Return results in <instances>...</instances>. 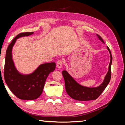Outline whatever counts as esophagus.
Returning <instances> with one entry per match:
<instances>
[{
    "label": "esophagus",
    "mask_w": 125,
    "mask_h": 125,
    "mask_svg": "<svg viewBox=\"0 0 125 125\" xmlns=\"http://www.w3.org/2000/svg\"><path fill=\"white\" fill-rule=\"evenodd\" d=\"M62 65V60H58L57 62V66L58 68H61Z\"/></svg>",
    "instance_id": "obj_1"
}]
</instances>
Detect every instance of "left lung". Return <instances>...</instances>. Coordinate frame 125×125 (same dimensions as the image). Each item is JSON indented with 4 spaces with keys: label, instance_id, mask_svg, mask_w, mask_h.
<instances>
[{
    "label": "left lung",
    "instance_id": "8db88e82",
    "mask_svg": "<svg viewBox=\"0 0 125 125\" xmlns=\"http://www.w3.org/2000/svg\"><path fill=\"white\" fill-rule=\"evenodd\" d=\"M96 35L102 42L104 43V42L102 37L99 35L96 34ZM107 49L110 53L111 62L109 65L108 73L106 75L103 82L99 86L91 88L82 86L78 84L67 73V71L65 70L62 71V74L65 80L66 91L67 94L72 99L81 101L94 100L97 99L101 93L103 92L106 87L109 83L111 78V65L113 58L110 50L108 46Z\"/></svg>",
    "mask_w": 125,
    "mask_h": 125
}]
</instances>
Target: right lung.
<instances>
[{"instance_id":"1","label":"right lung","mask_w":125,"mask_h":125,"mask_svg":"<svg viewBox=\"0 0 125 125\" xmlns=\"http://www.w3.org/2000/svg\"><path fill=\"white\" fill-rule=\"evenodd\" d=\"M32 34L33 32L19 34L13 39L6 51L3 74L5 80L11 91L21 100L37 99L43 92L47 77L56 68L55 62L46 63L42 64L30 74L23 75L18 73L12 59V48L17 39Z\"/></svg>"}]
</instances>
